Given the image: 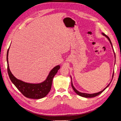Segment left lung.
I'll return each mask as SVG.
<instances>
[{"instance_id":"1","label":"left lung","mask_w":121,"mask_h":121,"mask_svg":"<svg viewBox=\"0 0 121 121\" xmlns=\"http://www.w3.org/2000/svg\"><path fill=\"white\" fill-rule=\"evenodd\" d=\"M102 34L104 36L106 37V38H107V39L109 40V41L110 43V44L111 45V46H112V47L113 50V52H114V54L115 63V53H114V49H113V46H112V43H111V40H110V38H109V37L108 36H107L106 34H104V33H102ZM113 75H114V72H113V73L112 79H111V82H110V83L107 86V87H105V88H104L103 90H102V91H99V92H97V93H94V94H87V93H83V92H81L78 91V90H76V89H75V87H74L73 85V83H72V78H71V85H72V88H73V90H74V91L75 92V93H76V94H78V95H79V96H81V97H85V98H92V97H96V96H98V95H99L100 94H101L102 93V92H103V91H104V90L106 89L107 88V87L110 85V83H111V81H112V79H113Z\"/></svg>"}]
</instances>
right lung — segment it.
I'll use <instances>...</instances> for the list:
<instances>
[{"instance_id": "add662e5", "label": "right lung", "mask_w": 121, "mask_h": 121, "mask_svg": "<svg viewBox=\"0 0 121 121\" xmlns=\"http://www.w3.org/2000/svg\"><path fill=\"white\" fill-rule=\"evenodd\" d=\"M9 48L10 47L8 50L7 53V70L9 78L12 83L25 97L29 98L38 99L43 98L47 96L49 92L50 91L53 77L55 76L58 71L60 68V65L55 66L50 71L47 78L42 83L37 84L26 83V82L17 79L13 76L10 71L8 63V53Z\"/></svg>"}]
</instances>
